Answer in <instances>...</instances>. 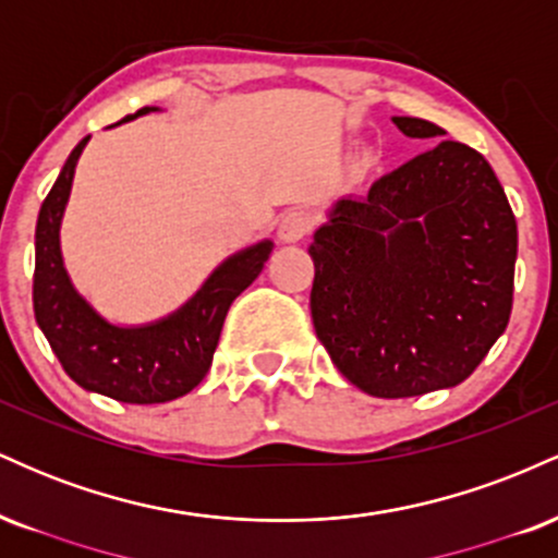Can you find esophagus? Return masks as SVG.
Instances as JSON below:
<instances>
[{"label": "esophagus", "instance_id": "esophagus-1", "mask_svg": "<svg viewBox=\"0 0 558 558\" xmlns=\"http://www.w3.org/2000/svg\"><path fill=\"white\" fill-rule=\"evenodd\" d=\"M312 230V217L306 213H288L280 217V226H278V235L283 243H299L304 239L306 233Z\"/></svg>", "mask_w": 558, "mask_h": 558}]
</instances>
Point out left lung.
<instances>
[{
    "label": "left lung",
    "instance_id": "left-lung-1",
    "mask_svg": "<svg viewBox=\"0 0 558 558\" xmlns=\"http://www.w3.org/2000/svg\"><path fill=\"white\" fill-rule=\"evenodd\" d=\"M393 123L409 138L446 136L430 120ZM310 257L319 343L377 399L459 386L509 325L517 220L485 157L459 141L338 198Z\"/></svg>",
    "mask_w": 558,
    "mask_h": 558
}]
</instances>
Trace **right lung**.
Returning <instances> with one entry per match:
<instances>
[{
  "label": "right lung",
  "mask_w": 558,
  "mask_h": 558,
  "mask_svg": "<svg viewBox=\"0 0 558 558\" xmlns=\"http://www.w3.org/2000/svg\"><path fill=\"white\" fill-rule=\"evenodd\" d=\"M159 107H141L120 123ZM118 123V125H120ZM112 128V125H110ZM86 136L70 151L65 168L44 198L36 222L34 315L70 380L83 390L123 403H165L194 390L213 367L222 323L233 304L257 280L275 243H252L230 254L207 275L170 315L141 325L105 317L75 288L62 259L60 228L73 189L75 165L88 144Z\"/></svg>",
  "instance_id": "right-lung-1"
}]
</instances>
